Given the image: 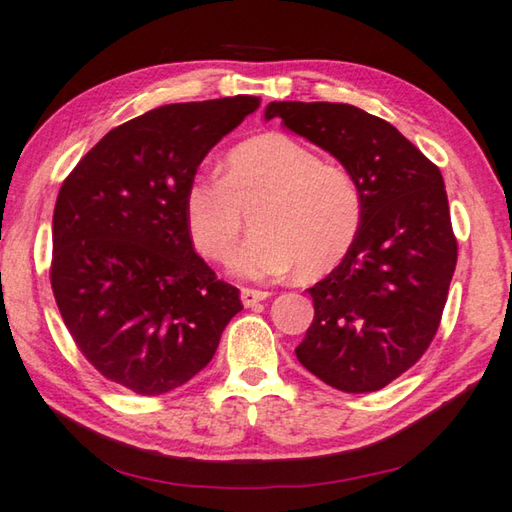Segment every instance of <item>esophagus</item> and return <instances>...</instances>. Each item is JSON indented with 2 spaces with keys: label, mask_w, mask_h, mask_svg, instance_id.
I'll return each mask as SVG.
<instances>
[{
  "label": "esophagus",
  "mask_w": 512,
  "mask_h": 512,
  "mask_svg": "<svg viewBox=\"0 0 512 512\" xmlns=\"http://www.w3.org/2000/svg\"><path fill=\"white\" fill-rule=\"evenodd\" d=\"M270 293L268 290H255V288H244L242 290V302L246 308L255 306L257 302H264V299H268Z\"/></svg>",
  "instance_id": "34e87169"
}]
</instances>
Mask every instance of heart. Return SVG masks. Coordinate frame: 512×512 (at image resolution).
<instances>
[{
  "instance_id": "heart-1",
  "label": "heart",
  "mask_w": 512,
  "mask_h": 512,
  "mask_svg": "<svg viewBox=\"0 0 512 512\" xmlns=\"http://www.w3.org/2000/svg\"><path fill=\"white\" fill-rule=\"evenodd\" d=\"M253 208L255 235L235 259L248 279L295 268L306 279L330 273L355 246L364 219L355 177L284 133L246 139L226 155L222 179L197 175L184 193L188 235L217 264L235 257Z\"/></svg>"
}]
</instances>
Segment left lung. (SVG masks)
<instances>
[{"label": "left lung", "instance_id": "8db88e82", "mask_svg": "<svg viewBox=\"0 0 512 512\" xmlns=\"http://www.w3.org/2000/svg\"><path fill=\"white\" fill-rule=\"evenodd\" d=\"M266 119L328 150L364 199L357 242L308 288L315 317L299 364L344 393H375L419 362L442 322L457 239L444 177L399 130L330 102H270Z\"/></svg>", "mask_w": 512, "mask_h": 512}]
</instances>
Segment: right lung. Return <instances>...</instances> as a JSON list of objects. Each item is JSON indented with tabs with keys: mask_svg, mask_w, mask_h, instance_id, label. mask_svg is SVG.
<instances>
[{
	"mask_svg": "<svg viewBox=\"0 0 512 512\" xmlns=\"http://www.w3.org/2000/svg\"><path fill=\"white\" fill-rule=\"evenodd\" d=\"M259 97L168 104L104 135L53 213L50 286L77 348L110 382L164 395L208 366L239 290L195 253L184 193Z\"/></svg>",
	"mask_w": 512,
	"mask_h": 512,
	"instance_id": "obj_1",
	"label": "right lung"
}]
</instances>
